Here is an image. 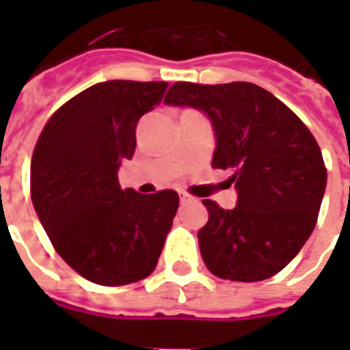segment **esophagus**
Returning a JSON list of instances; mask_svg holds the SVG:
<instances>
[{"label":"esophagus","instance_id":"esophagus-1","mask_svg":"<svg viewBox=\"0 0 350 350\" xmlns=\"http://www.w3.org/2000/svg\"><path fill=\"white\" fill-rule=\"evenodd\" d=\"M193 200H195V198L191 197V195H187V193H180V202H182V204H189Z\"/></svg>","mask_w":350,"mask_h":350}]
</instances>
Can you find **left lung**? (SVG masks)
Instances as JSON below:
<instances>
[{
	"label": "left lung",
	"mask_w": 350,
	"mask_h": 350,
	"mask_svg": "<svg viewBox=\"0 0 350 350\" xmlns=\"http://www.w3.org/2000/svg\"><path fill=\"white\" fill-rule=\"evenodd\" d=\"M165 103L210 118L212 167L230 170L238 193L232 210L202 200L208 223L198 230V245L208 270L245 283L275 275L308 242L323 202L326 167L313 135L291 108L251 82H176Z\"/></svg>",
	"instance_id": "left-lung-1"
}]
</instances>
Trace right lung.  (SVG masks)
Returning a JSON list of instances; mask_svg holds the SVG:
<instances>
[{
	"instance_id": "obj_1",
	"label": "right lung",
	"mask_w": 350,
	"mask_h": 350,
	"mask_svg": "<svg viewBox=\"0 0 350 350\" xmlns=\"http://www.w3.org/2000/svg\"><path fill=\"white\" fill-rule=\"evenodd\" d=\"M167 86L99 82L54 112L35 146V212L59 257L97 285L148 278L178 212L176 191L142 195L118 183L137 148L138 120L159 105Z\"/></svg>"
}]
</instances>
